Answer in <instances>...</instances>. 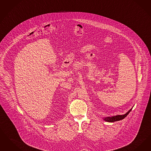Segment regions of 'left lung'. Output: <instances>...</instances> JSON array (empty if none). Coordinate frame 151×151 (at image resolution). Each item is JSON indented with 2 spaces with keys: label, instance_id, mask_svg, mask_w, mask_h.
<instances>
[{
  "label": "left lung",
  "instance_id": "left-lung-1",
  "mask_svg": "<svg viewBox=\"0 0 151 151\" xmlns=\"http://www.w3.org/2000/svg\"><path fill=\"white\" fill-rule=\"evenodd\" d=\"M132 109H130L127 113L123 115H116L114 116H112V117H104V120L109 122H113L115 121H117L121 120L122 119H124L125 117H127V115H128L130 112L132 111Z\"/></svg>",
  "mask_w": 151,
  "mask_h": 151
}]
</instances>
